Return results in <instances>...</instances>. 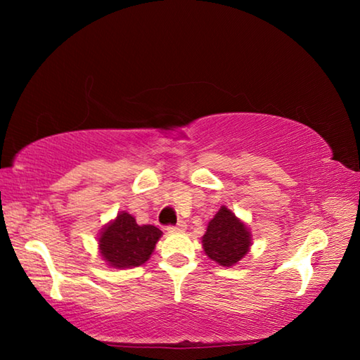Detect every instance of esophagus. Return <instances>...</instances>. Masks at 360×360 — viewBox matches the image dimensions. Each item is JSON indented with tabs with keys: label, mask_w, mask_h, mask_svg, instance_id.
<instances>
[{
	"label": "esophagus",
	"mask_w": 360,
	"mask_h": 360,
	"mask_svg": "<svg viewBox=\"0 0 360 360\" xmlns=\"http://www.w3.org/2000/svg\"><path fill=\"white\" fill-rule=\"evenodd\" d=\"M186 222L184 221H179L176 225H168L167 230L169 231V233H179V231H184L186 230Z\"/></svg>",
	"instance_id": "obj_1"
}]
</instances>
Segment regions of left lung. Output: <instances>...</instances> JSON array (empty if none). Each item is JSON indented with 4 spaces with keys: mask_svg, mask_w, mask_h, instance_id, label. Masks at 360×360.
I'll use <instances>...</instances> for the list:
<instances>
[{
    "mask_svg": "<svg viewBox=\"0 0 360 360\" xmlns=\"http://www.w3.org/2000/svg\"><path fill=\"white\" fill-rule=\"evenodd\" d=\"M202 243L211 260L222 266H233L249 252L251 231L227 206H221L210 221Z\"/></svg>",
    "mask_w": 360,
    "mask_h": 360,
    "instance_id": "8db88e82",
    "label": "left lung"
}]
</instances>
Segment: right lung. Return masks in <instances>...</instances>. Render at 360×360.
<instances>
[{
    "label": "right lung",
    "instance_id": "1",
    "mask_svg": "<svg viewBox=\"0 0 360 360\" xmlns=\"http://www.w3.org/2000/svg\"><path fill=\"white\" fill-rule=\"evenodd\" d=\"M162 230L155 225H138L136 219L120 211L112 222L101 230L98 246L109 266L133 268L143 265L154 252Z\"/></svg>",
    "mask_w": 360,
    "mask_h": 360
}]
</instances>
